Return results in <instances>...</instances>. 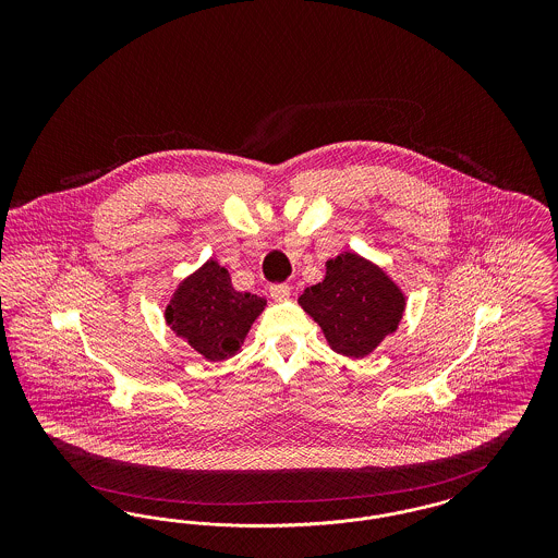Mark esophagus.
I'll list each match as a JSON object with an SVG mask.
<instances>
[{
    "mask_svg": "<svg viewBox=\"0 0 558 558\" xmlns=\"http://www.w3.org/2000/svg\"><path fill=\"white\" fill-rule=\"evenodd\" d=\"M269 296L276 299V301H284L291 296V287L284 284V282H278V284H269Z\"/></svg>",
    "mask_w": 558,
    "mask_h": 558,
    "instance_id": "1",
    "label": "esophagus"
}]
</instances>
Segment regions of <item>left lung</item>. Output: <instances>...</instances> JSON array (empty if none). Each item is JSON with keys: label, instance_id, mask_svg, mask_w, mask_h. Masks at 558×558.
Listing matches in <instances>:
<instances>
[{"label": "left lung", "instance_id": "1", "mask_svg": "<svg viewBox=\"0 0 558 558\" xmlns=\"http://www.w3.org/2000/svg\"><path fill=\"white\" fill-rule=\"evenodd\" d=\"M337 353L364 357L396 332L405 310L398 284L368 259L343 253L326 264V276L299 296Z\"/></svg>", "mask_w": 558, "mask_h": 558}]
</instances>
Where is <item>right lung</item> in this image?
Wrapping results in <instances>:
<instances>
[{
  "mask_svg": "<svg viewBox=\"0 0 558 558\" xmlns=\"http://www.w3.org/2000/svg\"><path fill=\"white\" fill-rule=\"evenodd\" d=\"M264 307V296L236 291L228 269L209 259L173 292L165 319L203 357L221 362L239 353Z\"/></svg>",
  "mask_w": 558,
  "mask_h": 558,
  "instance_id": "add662e5",
  "label": "right lung"
}]
</instances>
